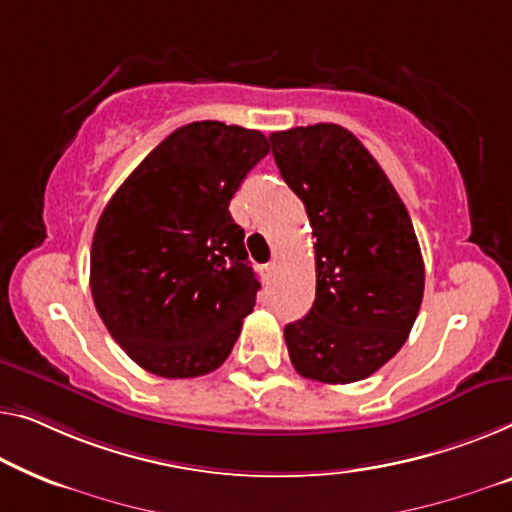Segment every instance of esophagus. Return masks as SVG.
<instances>
[{
	"instance_id": "obj_1",
	"label": "esophagus",
	"mask_w": 512,
	"mask_h": 512,
	"mask_svg": "<svg viewBox=\"0 0 512 512\" xmlns=\"http://www.w3.org/2000/svg\"><path fill=\"white\" fill-rule=\"evenodd\" d=\"M276 269H278V264H276V262H269V264H264V266H262V273H264V278L269 280V278L276 276Z\"/></svg>"
}]
</instances>
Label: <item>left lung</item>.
<instances>
[{"instance_id":"left-lung-1","label":"left lung","mask_w":512,"mask_h":512,"mask_svg":"<svg viewBox=\"0 0 512 512\" xmlns=\"http://www.w3.org/2000/svg\"><path fill=\"white\" fill-rule=\"evenodd\" d=\"M269 140L317 239L315 303L285 326L289 358L305 379L361 381L400 352L421 308L425 266L414 225L347 128L299 126Z\"/></svg>"}]
</instances>
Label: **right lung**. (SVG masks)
<instances>
[{"instance_id": "right-lung-1", "label": "right lung", "mask_w": 512, "mask_h": 512, "mask_svg": "<svg viewBox=\"0 0 512 512\" xmlns=\"http://www.w3.org/2000/svg\"><path fill=\"white\" fill-rule=\"evenodd\" d=\"M269 140L223 121L167 135L98 218L89 285L119 347L151 375L188 379L230 356L259 282L230 200Z\"/></svg>"}]
</instances>
